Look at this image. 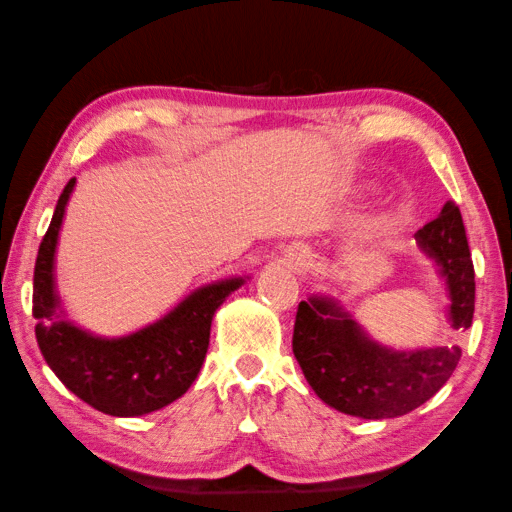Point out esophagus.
Returning <instances> with one entry per match:
<instances>
[{
  "label": "esophagus",
  "mask_w": 512,
  "mask_h": 512,
  "mask_svg": "<svg viewBox=\"0 0 512 512\" xmlns=\"http://www.w3.org/2000/svg\"><path fill=\"white\" fill-rule=\"evenodd\" d=\"M291 262H293V266H304V264H306V250L295 248Z\"/></svg>",
  "instance_id": "34e87169"
}]
</instances>
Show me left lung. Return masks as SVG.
<instances>
[{
	"mask_svg": "<svg viewBox=\"0 0 512 512\" xmlns=\"http://www.w3.org/2000/svg\"><path fill=\"white\" fill-rule=\"evenodd\" d=\"M414 237L448 284L452 329H468L475 315V266L459 208L448 201ZM293 353L324 403L374 421L403 416L430 401L461 358L459 347L396 351L378 345L340 304L318 295L297 306Z\"/></svg>",
	"mask_w": 512,
	"mask_h": 512,
	"instance_id": "left-lung-1",
	"label": "left lung"
}]
</instances>
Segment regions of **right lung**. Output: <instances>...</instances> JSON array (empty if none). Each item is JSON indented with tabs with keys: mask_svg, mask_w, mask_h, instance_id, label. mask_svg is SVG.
Masks as SVG:
<instances>
[{
	"mask_svg": "<svg viewBox=\"0 0 512 512\" xmlns=\"http://www.w3.org/2000/svg\"><path fill=\"white\" fill-rule=\"evenodd\" d=\"M76 179L58 199L37 250L33 275L35 338L42 356L69 392L109 416H143L188 392L210 342V324L226 297L244 284L230 277L206 284L154 324L123 338H100L64 320L55 293V248Z\"/></svg>",
	"mask_w": 512,
	"mask_h": 512,
	"instance_id": "right-lung-1",
	"label": "right lung"
}]
</instances>
